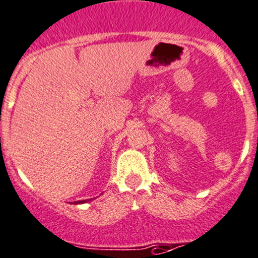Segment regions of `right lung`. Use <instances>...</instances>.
<instances>
[{
  "label": "right lung",
  "mask_w": 258,
  "mask_h": 258,
  "mask_svg": "<svg viewBox=\"0 0 258 258\" xmlns=\"http://www.w3.org/2000/svg\"><path fill=\"white\" fill-rule=\"evenodd\" d=\"M84 202H86V200H84V201H79V202H75V204H84Z\"/></svg>",
  "instance_id": "right-lung-1"
}]
</instances>
